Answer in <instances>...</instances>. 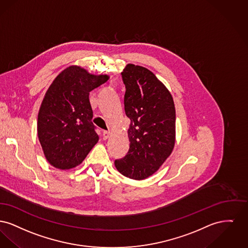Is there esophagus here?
<instances>
[{
	"label": "esophagus",
	"mask_w": 248,
	"mask_h": 248,
	"mask_svg": "<svg viewBox=\"0 0 248 248\" xmlns=\"http://www.w3.org/2000/svg\"><path fill=\"white\" fill-rule=\"evenodd\" d=\"M103 136H104V139H105V140L108 139L109 136H110V131H104V132H103Z\"/></svg>",
	"instance_id": "esophagus-1"
}]
</instances>
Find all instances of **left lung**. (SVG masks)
I'll list each match as a JSON object with an SVG mask.
<instances>
[{"instance_id": "8db88e82", "label": "left lung", "mask_w": 248, "mask_h": 248, "mask_svg": "<svg viewBox=\"0 0 248 248\" xmlns=\"http://www.w3.org/2000/svg\"><path fill=\"white\" fill-rule=\"evenodd\" d=\"M126 87L124 106L130 118V149L117 159L118 171L133 180L154 174L175 143V107L165 85L143 66L129 63L121 73Z\"/></svg>"}]
</instances>
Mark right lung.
I'll return each mask as SVG.
<instances>
[{"mask_svg":"<svg viewBox=\"0 0 248 248\" xmlns=\"http://www.w3.org/2000/svg\"><path fill=\"white\" fill-rule=\"evenodd\" d=\"M108 79L107 75H93L81 66L71 65L49 86L40 106L37 134L44 155L53 167H77L98 143L90 92Z\"/></svg>","mask_w":248,"mask_h":248,"instance_id":"1","label":"right lung"}]
</instances>
